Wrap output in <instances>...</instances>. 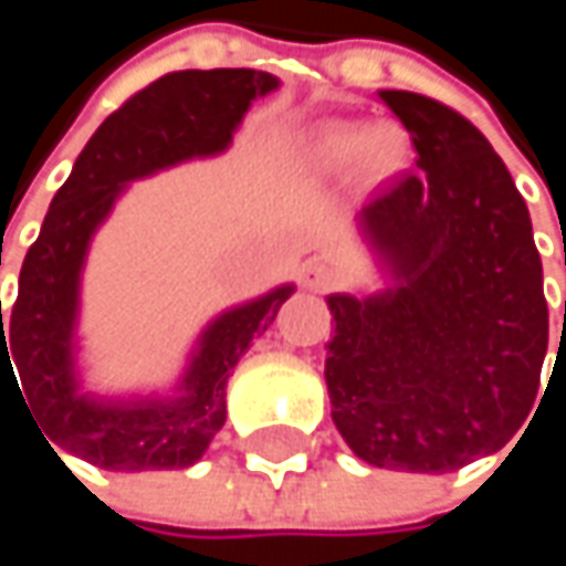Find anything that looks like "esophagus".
I'll use <instances>...</instances> for the list:
<instances>
[{
  "label": "esophagus",
  "instance_id": "1",
  "mask_svg": "<svg viewBox=\"0 0 566 566\" xmlns=\"http://www.w3.org/2000/svg\"><path fill=\"white\" fill-rule=\"evenodd\" d=\"M301 282H304L307 291H331L334 282H337V275H334V269L324 265V262H307L304 272H301Z\"/></svg>",
  "mask_w": 566,
  "mask_h": 566
}]
</instances>
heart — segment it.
I'll return each instance as SVG.
<instances>
[{
    "mask_svg": "<svg viewBox=\"0 0 566 566\" xmlns=\"http://www.w3.org/2000/svg\"><path fill=\"white\" fill-rule=\"evenodd\" d=\"M370 154V160L380 167V170H394L399 167L406 147L396 134H380L374 127H347V130H337L327 137L324 144V157L334 160V164H350L357 157Z\"/></svg>",
    "mask_w": 566,
    "mask_h": 566,
    "instance_id": "obj_1",
    "label": "heart"
}]
</instances>
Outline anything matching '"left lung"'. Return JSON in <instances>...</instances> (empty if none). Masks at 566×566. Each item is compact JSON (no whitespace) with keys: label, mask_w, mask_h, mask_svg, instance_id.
<instances>
[{"label":"left lung","mask_w":566,"mask_h":566,"mask_svg":"<svg viewBox=\"0 0 566 566\" xmlns=\"http://www.w3.org/2000/svg\"><path fill=\"white\" fill-rule=\"evenodd\" d=\"M380 101L409 130L416 170L360 212L394 287L327 297L331 419L364 462L442 475L499 452L531 416L544 275L527 206L482 130L426 94Z\"/></svg>","instance_id":"left-lung-1"}]
</instances>
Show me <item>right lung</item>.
<instances>
[{"label":"right lung","mask_w":566,"mask_h":566,"mask_svg":"<svg viewBox=\"0 0 566 566\" xmlns=\"http://www.w3.org/2000/svg\"><path fill=\"white\" fill-rule=\"evenodd\" d=\"M275 87L279 77L252 67L172 71L127 97L74 160L22 262L9 331L0 304V399L2 377L14 380L19 369L23 387L19 379L15 390L29 399L49 446L111 472L186 469L222 429L226 380L252 337L275 321L291 287L209 324L176 396L114 402L87 396L74 380L77 279L87 242L127 179L226 150L249 104Z\"/></svg>","instance_id":"add662e5"}]
</instances>
